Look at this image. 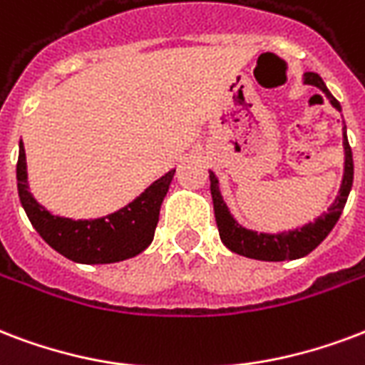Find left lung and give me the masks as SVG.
Returning a JSON list of instances; mask_svg holds the SVG:
<instances>
[{
    "label": "left lung",
    "instance_id": "obj_1",
    "mask_svg": "<svg viewBox=\"0 0 365 365\" xmlns=\"http://www.w3.org/2000/svg\"><path fill=\"white\" fill-rule=\"evenodd\" d=\"M304 83L316 86L324 91L333 107L341 110V103L331 96L324 80L316 72H306ZM343 145H344V176L343 185L339 191L337 199L331 205L329 210L319 216L314 224H306L300 230H293L289 233H257L245 230L233 220V216L227 210L226 202L222 199L218 189V180L212 172L208 174L210 178V195L214 202V216L218 224V232L222 243L226 245L232 252H237L241 257L255 258V260H266V262H282V260H294V258L306 257L308 252H312L322 241H324L329 232L337 224L339 216L343 212L346 199H349L350 187H352V178H354V163H352V151H350L349 139H346V128L343 132Z\"/></svg>",
    "mask_w": 365,
    "mask_h": 365
}]
</instances>
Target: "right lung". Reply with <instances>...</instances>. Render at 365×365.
I'll use <instances>...</instances> for the list:
<instances>
[{
  "label": "right lung",
  "instance_id": "obj_1",
  "mask_svg": "<svg viewBox=\"0 0 365 365\" xmlns=\"http://www.w3.org/2000/svg\"><path fill=\"white\" fill-rule=\"evenodd\" d=\"M172 178L174 170L164 174L135 201L107 218H61L38 205L28 191L26 155L22 143L19 147L16 187L22 208L41 239L72 262L110 264L143 252L155 237L160 205L168 193Z\"/></svg>",
  "mask_w": 365,
  "mask_h": 365
}]
</instances>
